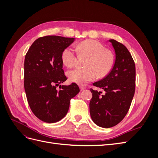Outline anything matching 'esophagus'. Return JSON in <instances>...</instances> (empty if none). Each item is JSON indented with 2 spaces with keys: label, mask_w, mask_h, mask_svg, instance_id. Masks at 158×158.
<instances>
[{
  "label": "esophagus",
  "mask_w": 158,
  "mask_h": 158,
  "mask_svg": "<svg viewBox=\"0 0 158 158\" xmlns=\"http://www.w3.org/2000/svg\"><path fill=\"white\" fill-rule=\"evenodd\" d=\"M80 88L81 91H83L84 89H85V87H84V86H82V85H80Z\"/></svg>",
  "instance_id": "34e87169"
}]
</instances>
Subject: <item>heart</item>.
I'll return each mask as SVG.
<instances>
[{
  "label": "heart",
  "instance_id": "1",
  "mask_svg": "<svg viewBox=\"0 0 158 158\" xmlns=\"http://www.w3.org/2000/svg\"><path fill=\"white\" fill-rule=\"evenodd\" d=\"M80 54L86 55L89 59L86 62L87 68H76L69 72L70 81L78 84H85L94 80L97 74L103 77L109 73L114 64V57L111 51L97 41L85 40L77 45ZM63 63L67 67H73L77 60V55L73 48L68 47L61 55Z\"/></svg>",
  "mask_w": 158,
  "mask_h": 158
}]
</instances>
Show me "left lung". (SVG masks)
Instances as JSON below:
<instances>
[{"instance_id": "1", "label": "left lung", "mask_w": 158, "mask_h": 158, "mask_svg": "<svg viewBox=\"0 0 158 158\" xmlns=\"http://www.w3.org/2000/svg\"><path fill=\"white\" fill-rule=\"evenodd\" d=\"M115 52V61L111 72L94 86L106 94L90 89L92 98L89 112L92 121L99 127L111 128L126 116L135 92L136 69L132 57L127 47L114 40H109Z\"/></svg>"}]
</instances>
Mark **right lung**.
<instances>
[{
  "label": "right lung",
  "instance_id": "1",
  "mask_svg": "<svg viewBox=\"0 0 158 158\" xmlns=\"http://www.w3.org/2000/svg\"><path fill=\"white\" fill-rule=\"evenodd\" d=\"M74 38L47 35L38 38L27 52L24 60V89L33 113L42 121L53 123L67 113L70 99L80 89L73 83L59 85L66 80L61 55ZM60 86V89L56 87Z\"/></svg>",
  "mask_w": 158,
  "mask_h": 158
}]
</instances>
